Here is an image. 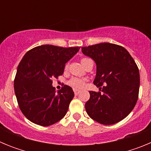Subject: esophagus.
<instances>
[{
    "mask_svg": "<svg viewBox=\"0 0 151 151\" xmlns=\"http://www.w3.org/2000/svg\"><path fill=\"white\" fill-rule=\"evenodd\" d=\"M74 93L76 95H77V94H78L80 93V90H78V89H74Z\"/></svg>",
    "mask_w": 151,
    "mask_h": 151,
    "instance_id": "obj_1",
    "label": "esophagus"
}]
</instances>
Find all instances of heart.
Here are the masks:
<instances>
[{
	"label": "heart",
	"mask_w": 151,
	"mask_h": 151,
	"mask_svg": "<svg viewBox=\"0 0 151 151\" xmlns=\"http://www.w3.org/2000/svg\"><path fill=\"white\" fill-rule=\"evenodd\" d=\"M85 60H87L86 58H83V59L81 60V63L82 64L83 63L84 61ZM85 80L84 78H72L71 79L69 80L68 82V84H69L70 86L75 88H81L85 85Z\"/></svg>",
	"instance_id": "1"
}]
</instances>
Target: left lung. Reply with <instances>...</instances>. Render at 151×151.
<instances>
[{
	"label": "left lung",
	"instance_id": "8db88e82",
	"mask_svg": "<svg viewBox=\"0 0 151 151\" xmlns=\"http://www.w3.org/2000/svg\"><path fill=\"white\" fill-rule=\"evenodd\" d=\"M82 52L95 62L94 84L102 89L89 91L90 99L85 104L88 115L103 125L122 120L138 101L140 74L134 59L123 47L106 42L82 47Z\"/></svg>",
	"mask_w": 151,
	"mask_h": 151
}]
</instances>
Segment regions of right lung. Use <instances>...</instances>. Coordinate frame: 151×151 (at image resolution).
I'll list each match as a JSON object with an SVG mask.
<instances>
[{
    "label": "right lung",
    "mask_w": 151,
    "mask_h": 151,
    "mask_svg": "<svg viewBox=\"0 0 151 151\" xmlns=\"http://www.w3.org/2000/svg\"><path fill=\"white\" fill-rule=\"evenodd\" d=\"M79 48L44 45L23 56L17 67L14 91L21 111L31 122L48 126L66 114L74 92L66 85L56 91L52 79L63 75L66 63Z\"/></svg>",
    "instance_id": "obj_1"
}]
</instances>
